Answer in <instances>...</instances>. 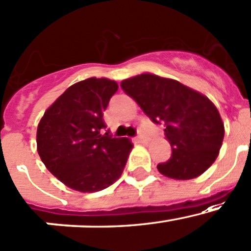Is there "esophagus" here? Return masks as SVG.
Instances as JSON below:
<instances>
[{"label":"esophagus","instance_id":"obj_1","mask_svg":"<svg viewBox=\"0 0 251 251\" xmlns=\"http://www.w3.org/2000/svg\"><path fill=\"white\" fill-rule=\"evenodd\" d=\"M137 142H139V143H143L144 142V139H145V134L143 133V131L140 130V128H138V136H137Z\"/></svg>","mask_w":251,"mask_h":251}]
</instances>
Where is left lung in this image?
I'll use <instances>...</instances> for the list:
<instances>
[{"instance_id": "1", "label": "left lung", "mask_w": 251, "mask_h": 251, "mask_svg": "<svg viewBox=\"0 0 251 251\" xmlns=\"http://www.w3.org/2000/svg\"><path fill=\"white\" fill-rule=\"evenodd\" d=\"M121 88L155 124L164 126L172 157L157 169L175 180H191L205 173L218 157L224 124L207 96L152 74L124 79Z\"/></svg>"}]
</instances>
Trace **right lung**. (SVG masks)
I'll return each instance as SVG.
<instances>
[{
  "instance_id": "right-lung-1",
  "label": "right lung",
  "mask_w": 251,
  "mask_h": 251,
  "mask_svg": "<svg viewBox=\"0 0 251 251\" xmlns=\"http://www.w3.org/2000/svg\"><path fill=\"white\" fill-rule=\"evenodd\" d=\"M118 83L90 78L69 87L44 113L37 131L41 161L69 188L99 192L120 177L133 144L112 138L103 112L117 93Z\"/></svg>"
}]
</instances>
